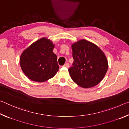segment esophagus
<instances>
[{
	"mask_svg": "<svg viewBox=\"0 0 129 129\" xmlns=\"http://www.w3.org/2000/svg\"><path fill=\"white\" fill-rule=\"evenodd\" d=\"M63 67H66V68H69V63H68V62L65 63V64L64 65H63Z\"/></svg>",
	"mask_w": 129,
	"mask_h": 129,
	"instance_id": "1",
	"label": "esophagus"
}]
</instances>
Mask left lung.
<instances>
[{
    "label": "left lung",
    "mask_w": 129,
    "mask_h": 129,
    "mask_svg": "<svg viewBox=\"0 0 129 129\" xmlns=\"http://www.w3.org/2000/svg\"><path fill=\"white\" fill-rule=\"evenodd\" d=\"M72 49L74 61L68 69L72 79L84 88L99 84L108 69L104 52L94 44L84 39L73 43Z\"/></svg>",
    "instance_id": "8db88e82"
}]
</instances>
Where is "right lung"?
Here are the masks:
<instances>
[{
    "label": "right lung",
    "instance_id": "1",
    "mask_svg": "<svg viewBox=\"0 0 129 129\" xmlns=\"http://www.w3.org/2000/svg\"><path fill=\"white\" fill-rule=\"evenodd\" d=\"M54 47L51 40L43 38L32 43L23 52L20 64L28 78L41 82L54 77L59 69L57 56L53 52Z\"/></svg>",
    "mask_w": 129,
    "mask_h": 129
}]
</instances>
